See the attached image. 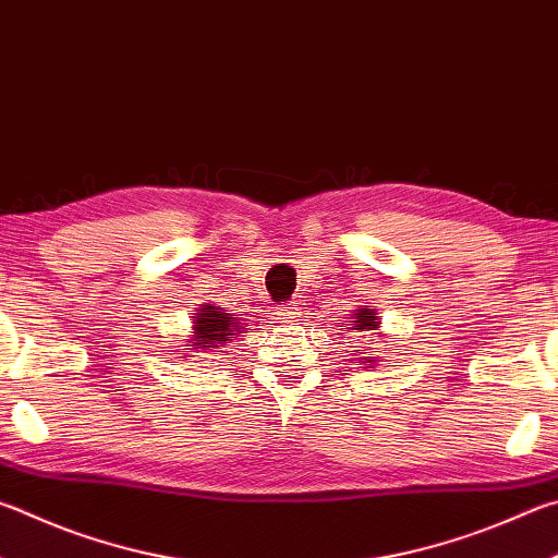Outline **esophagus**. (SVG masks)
Wrapping results in <instances>:
<instances>
[{
  "label": "esophagus",
  "instance_id": "34e87169",
  "mask_svg": "<svg viewBox=\"0 0 558 558\" xmlns=\"http://www.w3.org/2000/svg\"><path fill=\"white\" fill-rule=\"evenodd\" d=\"M278 317L282 322H295L300 317V302H288V305L278 307Z\"/></svg>",
  "mask_w": 558,
  "mask_h": 558
}]
</instances>
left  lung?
<instances>
[{
    "label": "left lung",
    "instance_id": "8db88e82",
    "mask_svg": "<svg viewBox=\"0 0 558 558\" xmlns=\"http://www.w3.org/2000/svg\"><path fill=\"white\" fill-rule=\"evenodd\" d=\"M356 329L359 331H371V329H378V322L373 317V310H359L356 312ZM371 368V366H368Z\"/></svg>",
    "mask_w": 558,
    "mask_h": 558
}]
</instances>
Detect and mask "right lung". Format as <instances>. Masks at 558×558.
<instances>
[{"label":"right lung","mask_w":558,"mask_h":558,"mask_svg":"<svg viewBox=\"0 0 558 558\" xmlns=\"http://www.w3.org/2000/svg\"><path fill=\"white\" fill-rule=\"evenodd\" d=\"M236 314H229L221 307L205 305L195 317V333H192V349H215L217 343H229L236 337L239 327Z\"/></svg>","instance_id":"obj_1"}]
</instances>
